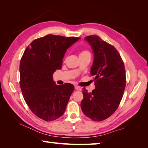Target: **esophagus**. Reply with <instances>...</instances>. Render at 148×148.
Masks as SVG:
<instances>
[{"instance_id": "obj_1", "label": "esophagus", "mask_w": 148, "mask_h": 148, "mask_svg": "<svg viewBox=\"0 0 148 148\" xmlns=\"http://www.w3.org/2000/svg\"><path fill=\"white\" fill-rule=\"evenodd\" d=\"M75 89H77V90H78V91H81L82 90V88H80L78 86H77V85H75Z\"/></svg>"}]
</instances>
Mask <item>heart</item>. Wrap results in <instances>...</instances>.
Segmentation results:
<instances>
[{
    "label": "heart",
    "mask_w": 148,
    "mask_h": 148,
    "mask_svg": "<svg viewBox=\"0 0 148 148\" xmlns=\"http://www.w3.org/2000/svg\"><path fill=\"white\" fill-rule=\"evenodd\" d=\"M87 53H89V52L87 51H83L81 52V53H79V55H83V54H87Z\"/></svg>",
    "instance_id": "b5f03b06"
}]
</instances>
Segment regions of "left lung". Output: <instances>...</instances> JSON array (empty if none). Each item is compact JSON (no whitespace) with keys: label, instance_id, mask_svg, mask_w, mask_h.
<instances>
[{"label":"left lung","instance_id":"1","mask_svg":"<svg viewBox=\"0 0 148 148\" xmlns=\"http://www.w3.org/2000/svg\"><path fill=\"white\" fill-rule=\"evenodd\" d=\"M84 40L94 54L90 73L95 77L96 88L88 92L83 88L81 108L88 117L99 122L112 115L122 100L126 85L125 66L116 49L98 36Z\"/></svg>","mask_w":148,"mask_h":148}]
</instances>
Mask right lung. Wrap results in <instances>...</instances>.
Here are the masks:
<instances>
[{"label": "right lung", "instance_id": "1", "mask_svg": "<svg viewBox=\"0 0 148 148\" xmlns=\"http://www.w3.org/2000/svg\"><path fill=\"white\" fill-rule=\"evenodd\" d=\"M79 39L48 34L34 40L25 51L20 88L26 103L39 118L49 122L64 114L75 88L70 83L57 85L52 76L62 68L66 49Z\"/></svg>", "mask_w": 148, "mask_h": 148}]
</instances>
